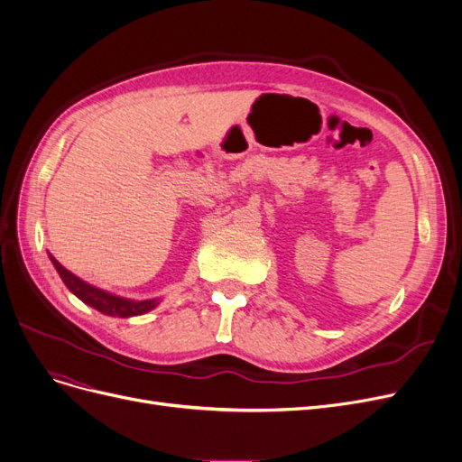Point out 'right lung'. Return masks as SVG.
Wrapping results in <instances>:
<instances>
[{
  "label": "right lung",
  "instance_id": "add662e5",
  "mask_svg": "<svg viewBox=\"0 0 462 462\" xmlns=\"http://www.w3.org/2000/svg\"><path fill=\"white\" fill-rule=\"evenodd\" d=\"M51 263L54 264L58 275L62 277L64 285L79 298L81 302H85L87 306L97 310L99 313L109 315V317H135V315H143L151 310H154L160 304V298H152V300H130V298H123L116 296L113 292H107L104 289H97L87 281H83L81 277H77L75 273H71L69 270H66L58 260L49 253Z\"/></svg>",
  "mask_w": 462,
  "mask_h": 462
}]
</instances>
